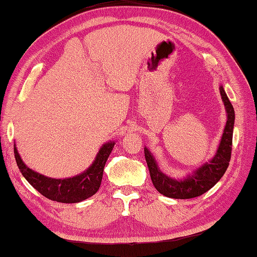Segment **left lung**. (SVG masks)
Segmentation results:
<instances>
[{"label": "left lung", "mask_w": 257, "mask_h": 257, "mask_svg": "<svg viewBox=\"0 0 257 257\" xmlns=\"http://www.w3.org/2000/svg\"><path fill=\"white\" fill-rule=\"evenodd\" d=\"M220 94L226 111V123L223 130L220 144L212 159L183 178H172L160 170L155 156L145 147V157L149 168L150 177L155 188L161 194L172 199H191L202 195L220 181L225 173L231 159L232 139L235 112L228 99L223 85H220Z\"/></svg>", "instance_id": "8db88e82"}]
</instances>
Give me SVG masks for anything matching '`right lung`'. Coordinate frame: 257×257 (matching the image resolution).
<instances>
[{
    "label": "right lung",
    "instance_id": "add662e5",
    "mask_svg": "<svg viewBox=\"0 0 257 257\" xmlns=\"http://www.w3.org/2000/svg\"><path fill=\"white\" fill-rule=\"evenodd\" d=\"M116 141L103 144L91 165L77 176L65 179L46 177L27 167L14 144V156L21 173L42 195L61 203H78L94 195L101 184L103 168Z\"/></svg>",
    "mask_w": 257,
    "mask_h": 257
}]
</instances>
